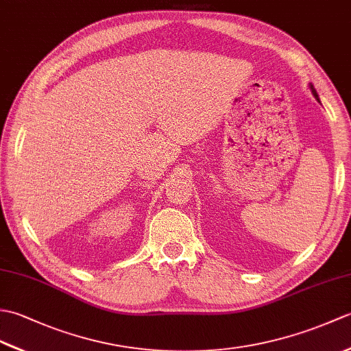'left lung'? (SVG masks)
<instances>
[{
  "label": "left lung",
  "mask_w": 351,
  "mask_h": 351,
  "mask_svg": "<svg viewBox=\"0 0 351 351\" xmlns=\"http://www.w3.org/2000/svg\"><path fill=\"white\" fill-rule=\"evenodd\" d=\"M311 90H312V93H314V96H315V99L319 102V98H318V95H317V92H315V88H314V86L311 84Z\"/></svg>",
  "instance_id": "obj_1"
}]
</instances>
